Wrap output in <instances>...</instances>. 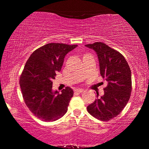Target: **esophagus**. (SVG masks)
Masks as SVG:
<instances>
[{"label":"esophagus","instance_id":"obj_1","mask_svg":"<svg viewBox=\"0 0 149 149\" xmlns=\"http://www.w3.org/2000/svg\"><path fill=\"white\" fill-rule=\"evenodd\" d=\"M83 91L84 90H83V89H74L75 92H77V93H82Z\"/></svg>","mask_w":149,"mask_h":149}]
</instances>
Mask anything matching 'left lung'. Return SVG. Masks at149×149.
Returning a JSON list of instances; mask_svg holds the SVG:
<instances>
[{"label": "left lung", "mask_w": 149, "mask_h": 149, "mask_svg": "<svg viewBox=\"0 0 149 149\" xmlns=\"http://www.w3.org/2000/svg\"><path fill=\"white\" fill-rule=\"evenodd\" d=\"M96 52L100 71L107 82L104 94L87 107L93 117L102 121H109L119 115L129 101L132 92V74L123 55L102 42L85 45Z\"/></svg>", "instance_id": "8db88e82"}]
</instances>
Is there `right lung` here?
<instances>
[{
  "instance_id": "right-lung-1",
  "label": "right lung",
  "mask_w": 149,
  "mask_h": 149,
  "mask_svg": "<svg viewBox=\"0 0 149 149\" xmlns=\"http://www.w3.org/2000/svg\"><path fill=\"white\" fill-rule=\"evenodd\" d=\"M77 45L48 43L37 49L26 63L19 78L22 96L34 116L43 121H54L68 111L73 90L66 87L59 93L52 91V80L61 70L65 56Z\"/></svg>"
}]
</instances>
